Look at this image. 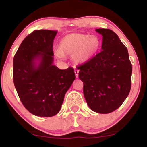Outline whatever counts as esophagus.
I'll return each mask as SVG.
<instances>
[{"instance_id": "34e87169", "label": "esophagus", "mask_w": 147, "mask_h": 147, "mask_svg": "<svg viewBox=\"0 0 147 147\" xmlns=\"http://www.w3.org/2000/svg\"><path fill=\"white\" fill-rule=\"evenodd\" d=\"M79 70H78V69L75 68V76L77 78L78 77V76H79Z\"/></svg>"}]
</instances>
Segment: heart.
Masks as SVG:
<instances>
[{"mask_svg": "<svg viewBox=\"0 0 147 147\" xmlns=\"http://www.w3.org/2000/svg\"><path fill=\"white\" fill-rule=\"evenodd\" d=\"M101 41L95 35L70 34L60 41V50L55 51L59 58H63V55L72 56L74 61L83 63L92 59L100 48Z\"/></svg>", "mask_w": 147, "mask_h": 147, "instance_id": "b5f03b06", "label": "heart"}]
</instances>
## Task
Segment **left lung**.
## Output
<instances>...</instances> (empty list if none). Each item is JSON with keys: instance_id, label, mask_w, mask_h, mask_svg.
Instances as JSON below:
<instances>
[{"instance_id": "8db88e82", "label": "left lung", "mask_w": 147, "mask_h": 147, "mask_svg": "<svg viewBox=\"0 0 147 147\" xmlns=\"http://www.w3.org/2000/svg\"><path fill=\"white\" fill-rule=\"evenodd\" d=\"M96 31L103 36L102 50L77 68L87 104L92 111L106 114L117 109L129 95L132 65L127 48L113 31Z\"/></svg>"}]
</instances>
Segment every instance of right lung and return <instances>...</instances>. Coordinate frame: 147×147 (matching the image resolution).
Returning <instances> with one entry per match:
<instances>
[{"mask_svg": "<svg viewBox=\"0 0 147 147\" xmlns=\"http://www.w3.org/2000/svg\"><path fill=\"white\" fill-rule=\"evenodd\" d=\"M57 33L33 31L20 45L13 60V79L20 100L30 113L40 117H52L59 112L64 96L75 79L72 67L60 70L53 65Z\"/></svg>", "mask_w": 147, "mask_h": 147, "instance_id": "right-lung-1", "label": "right lung"}]
</instances>
